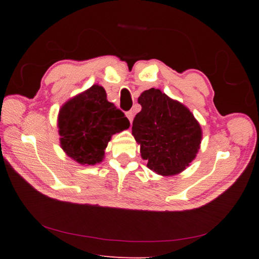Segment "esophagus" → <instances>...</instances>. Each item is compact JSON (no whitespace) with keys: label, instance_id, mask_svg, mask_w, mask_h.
<instances>
[{"label":"esophagus","instance_id":"34e87169","mask_svg":"<svg viewBox=\"0 0 259 259\" xmlns=\"http://www.w3.org/2000/svg\"><path fill=\"white\" fill-rule=\"evenodd\" d=\"M125 115H126V117H128L130 122H133V119H134V112H133V111L126 112V113H125Z\"/></svg>","mask_w":259,"mask_h":259}]
</instances>
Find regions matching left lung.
Here are the masks:
<instances>
[{
	"mask_svg": "<svg viewBox=\"0 0 259 259\" xmlns=\"http://www.w3.org/2000/svg\"><path fill=\"white\" fill-rule=\"evenodd\" d=\"M138 103L142 111L134 119L133 135L147 166L162 176L182 172L200 148L199 122L186 106L154 88L144 91Z\"/></svg>",
	"mask_w": 259,
	"mask_h": 259,
	"instance_id": "8db88e82",
	"label": "left lung"
}]
</instances>
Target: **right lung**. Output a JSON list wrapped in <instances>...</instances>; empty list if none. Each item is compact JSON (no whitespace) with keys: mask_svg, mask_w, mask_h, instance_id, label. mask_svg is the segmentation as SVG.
Wrapping results in <instances>:
<instances>
[{"mask_svg":"<svg viewBox=\"0 0 259 259\" xmlns=\"http://www.w3.org/2000/svg\"><path fill=\"white\" fill-rule=\"evenodd\" d=\"M106 97L104 88L95 84L60 108V146L77 163L94 165L102 162L112 136L129 128L124 113Z\"/></svg>","mask_w":259,"mask_h":259,"instance_id":"obj_1","label":"right lung"}]
</instances>
